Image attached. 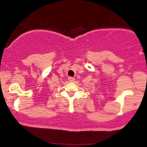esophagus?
<instances>
[{"mask_svg": "<svg viewBox=\"0 0 147 147\" xmlns=\"http://www.w3.org/2000/svg\"><path fill=\"white\" fill-rule=\"evenodd\" d=\"M68 80H69L70 82H74V81H75V78L73 77H69L68 78Z\"/></svg>", "mask_w": 147, "mask_h": 147, "instance_id": "esophagus-1", "label": "esophagus"}]
</instances>
